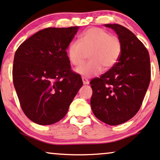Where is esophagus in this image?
<instances>
[{
	"instance_id": "esophagus-1",
	"label": "esophagus",
	"mask_w": 160,
	"mask_h": 160,
	"mask_svg": "<svg viewBox=\"0 0 160 160\" xmlns=\"http://www.w3.org/2000/svg\"><path fill=\"white\" fill-rule=\"evenodd\" d=\"M82 82H83V84H85V85H88V84L89 83V81L88 80V79H86V78H83V77H82Z\"/></svg>"
}]
</instances>
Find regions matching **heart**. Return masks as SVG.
<instances>
[{
  "mask_svg": "<svg viewBox=\"0 0 160 160\" xmlns=\"http://www.w3.org/2000/svg\"><path fill=\"white\" fill-rule=\"evenodd\" d=\"M122 42L117 36L98 28H91L80 35V41L75 40L68 48V57L71 63L78 66L83 62L89 53L91 60L76 69L78 74L84 77L95 76L103 68H112L120 58Z\"/></svg>",
  "mask_w": 160,
  "mask_h": 160,
  "instance_id": "b5f03b06",
  "label": "heart"
}]
</instances>
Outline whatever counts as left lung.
I'll return each instance as SVG.
<instances>
[{
	"label": "left lung",
	"mask_w": 160,
	"mask_h": 160,
	"mask_svg": "<svg viewBox=\"0 0 160 160\" xmlns=\"http://www.w3.org/2000/svg\"><path fill=\"white\" fill-rule=\"evenodd\" d=\"M105 27L116 32L122 53L112 68L90 82L91 107L100 121L118 125L132 118L141 107L151 80L150 57L144 44L128 28L117 24Z\"/></svg>",
	"instance_id": "left-lung-1"
}]
</instances>
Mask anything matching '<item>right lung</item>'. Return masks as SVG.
Segmentation results:
<instances>
[{
  "label": "right lung",
  "instance_id": "right-lung-1",
  "mask_svg": "<svg viewBox=\"0 0 160 160\" xmlns=\"http://www.w3.org/2000/svg\"><path fill=\"white\" fill-rule=\"evenodd\" d=\"M78 30V26L43 29L15 51L13 83L23 112L36 124L60 121L82 86L66 52Z\"/></svg>",
  "mask_w": 160,
  "mask_h": 160
}]
</instances>
